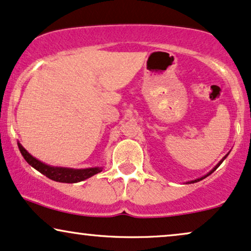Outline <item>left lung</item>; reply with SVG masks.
Wrapping results in <instances>:
<instances>
[{"mask_svg":"<svg viewBox=\"0 0 251 251\" xmlns=\"http://www.w3.org/2000/svg\"><path fill=\"white\" fill-rule=\"evenodd\" d=\"M226 157H227V156H226ZM226 157H225V158H226ZM225 158H224V159H222V160H221V162H220V163H219V164H218V165H216V166H215V168H214V169H213V170H212V171H211V172H209V173H208V175H207V176H209V175H211V173H213V172H214V171H215V170H216V169H218V168H219V166H220V164H221L222 162H224V160H225ZM207 176H205V177H202V178H200V179H197V180L190 181V182H197V181H200V180H201V179L206 178V177H207Z\"/></svg>","mask_w":251,"mask_h":251,"instance_id":"8db88e82","label":"left lung"}]
</instances>
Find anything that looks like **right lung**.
I'll use <instances>...</instances> for the list:
<instances>
[{"label":"right lung","mask_w":251,"mask_h":251,"mask_svg":"<svg viewBox=\"0 0 251 251\" xmlns=\"http://www.w3.org/2000/svg\"><path fill=\"white\" fill-rule=\"evenodd\" d=\"M18 149H20L22 156L24 157V159L30 164L32 168L38 170L40 173L46 176L48 178L52 179L54 181L59 182H78L82 181L85 179H87L92 176L97 175V173L101 172V168H92V169H85V170H73V169H66V168H53V166L46 165V164L39 162L36 158H33L27 151L24 149L22 145L18 143Z\"/></svg>","instance_id":"obj_1"}]
</instances>
